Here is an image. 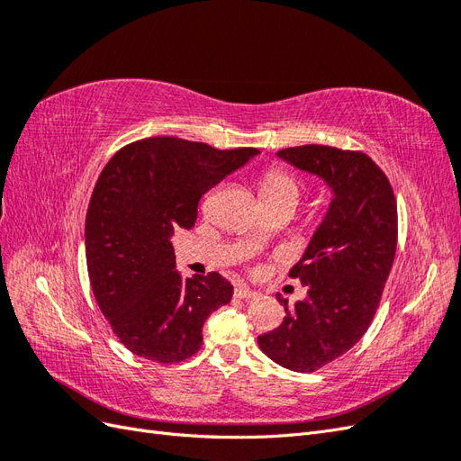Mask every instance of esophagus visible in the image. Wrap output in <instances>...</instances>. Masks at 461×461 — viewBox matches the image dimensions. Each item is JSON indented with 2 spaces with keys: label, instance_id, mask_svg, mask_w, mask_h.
<instances>
[{
  "label": "esophagus",
  "instance_id": "esophagus-1",
  "mask_svg": "<svg viewBox=\"0 0 461 461\" xmlns=\"http://www.w3.org/2000/svg\"><path fill=\"white\" fill-rule=\"evenodd\" d=\"M234 296H236V298H240V300H252V298H256V296H258V292L249 290L248 286L240 285V286H236V288H234Z\"/></svg>",
  "mask_w": 461,
  "mask_h": 461
}]
</instances>
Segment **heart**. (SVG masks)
<instances>
[{
  "label": "heart",
  "mask_w": 461,
  "mask_h": 461,
  "mask_svg": "<svg viewBox=\"0 0 461 461\" xmlns=\"http://www.w3.org/2000/svg\"><path fill=\"white\" fill-rule=\"evenodd\" d=\"M261 198L267 205L278 202H294L298 203L302 194V183L296 175H292L281 167H271L265 171L259 180Z\"/></svg>",
  "instance_id": "1"
}]
</instances>
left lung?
<instances>
[{"mask_svg": "<svg viewBox=\"0 0 461 461\" xmlns=\"http://www.w3.org/2000/svg\"><path fill=\"white\" fill-rule=\"evenodd\" d=\"M276 156L321 176L334 194L308 249L290 269L308 296L294 308L278 296L286 312L283 325L258 337L275 364L313 373L350 350L371 325L396 256V198L364 151L308 144Z\"/></svg>", "mask_w": 461, "mask_h": 461, "instance_id": "obj_1", "label": "left lung"}]
</instances>
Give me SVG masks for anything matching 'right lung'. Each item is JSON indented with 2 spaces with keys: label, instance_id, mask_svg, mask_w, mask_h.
I'll return each mask as SVG.
<instances>
[{
  "label": "right lung",
  "instance_id": "right-lung-1",
  "mask_svg": "<svg viewBox=\"0 0 461 461\" xmlns=\"http://www.w3.org/2000/svg\"><path fill=\"white\" fill-rule=\"evenodd\" d=\"M256 153L153 136L104 167L86 213V265L97 305L132 354L188 359L209 313L230 302L232 285L219 273L185 278L175 269L171 236L192 229L203 194Z\"/></svg>",
  "mask_w": 461,
  "mask_h": 461
}]
</instances>
